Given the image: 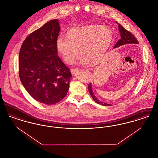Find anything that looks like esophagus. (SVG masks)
Here are the masks:
<instances>
[{
    "mask_svg": "<svg viewBox=\"0 0 158 158\" xmlns=\"http://www.w3.org/2000/svg\"><path fill=\"white\" fill-rule=\"evenodd\" d=\"M78 70H79L78 69H72L71 70H70V72H71V73H72V75H75Z\"/></svg>",
    "mask_w": 158,
    "mask_h": 158,
    "instance_id": "1",
    "label": "esophagus"
}]
</instances>
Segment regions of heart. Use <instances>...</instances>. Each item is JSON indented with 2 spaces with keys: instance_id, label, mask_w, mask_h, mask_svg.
I'll return each mask as SVG.
<instances>
[{
  "instance_id": "1",
  "label": "heart",
  "mask_w": 158,
  "mask_h": 158,
  "mask_svg": "<svg viewBox=\"0 0 158 158\" xmlns=\"http://www.w3.org/2000/svg\"><path fill=\"white\" fill-rule=\"evenodd\" d=\"M113 32L109 28L90 25L74 28L67 34V39L59 38L56 48L68 64H72L80 54L79 64L88 66L92 61L97 63L102 58L113 40Z\"/></svg>"
}]
</instances>
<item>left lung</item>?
<instances>
[{
	"mask_svg": "<svg viewBox=\"0 0 158 158\" xmlns=\"http://www.w3.org/2000/svg\"><path fill=\"white\" fill-rule=\"evenodd\" d=\"M118 29H119L120 34L121 38L117 42V43L115 44V45L114 47L113 48H117L121 45H126L127 44H139V42H138L137 40L136 39V38L135 37V35L133 34H132L128 31L126 30L123 27H122L121 25L120 24H118ZM88 90L89 92V94H90L92 98H93V99L98 104L104 105V106H111V104H109L105 103V102H102V101H99L98 98L95 97V95L94 94V92L92 90V85L90 83H89V85L88 86Z\"/></svg>",
	"mask_w": 158,
	"mask_h": 158,
	"instance_id": "left-lung-1",
	"label": "left lung"
}]
</instances>
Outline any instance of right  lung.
Returning <instances> with one entry per match:
<instances>
[{
  "mask_svg": "<svg viewBox=\"0 0 158 158\" xmlns=\"http://www.w3.org/2000/svg\"><path fill=\"white\" fill-rule=\"evenodd\" d=\"M60 30L58 19L46 23L25 38L19 52V76L23 86L34 99L46 105L64 98L72 77L57 56Z\"/></svg>",
  "mask_w": 158,
  "mask_h": 158,
  "instance_id": "right-lung-1",
  "label": "right lung"
}]
</instances>
